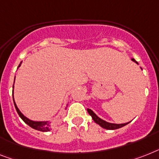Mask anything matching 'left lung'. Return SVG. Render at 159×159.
Returning a JSON list of instances; mask_svg holds the SVG:
<instances>
[{
    "label": "left lung",
    "mask_w": 159,
    "mask_h": 159,
    "mask_svg": "<svg viewBox=\"0 0 159 159\" xmlns=\"http://www.w3.org/2000/svg\"><path fill=\"white\" fill-rule=\"evenodd\" d=\"M132 61L136 62V63L138 65V62H137L134 58H132ZM141 70H142V69H141ZM87 111L89 115H91L93 119V121L95 122L96 124H98V125H100L102 128H105V129H108V130L118 129V128H122V127H124V126L127 125V124H128L130 122H131L130 121L128 122V123H125V124H112V123H109V122L105 121V120H103V119H102L101 118L98 117V115H96L95 113L92 111V110H90V109H87Z\"/></svg>",
    "instance_id": "left-lung-1"
}]
</instances>
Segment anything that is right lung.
<instances>
[{
  "label": "right lung",
  "instance_id": "obj_1",
  "mask_svg": "<svg viewBox=\"0 0 159 159\" xmlns=\"http://www.w3.org/2000/svg\"><path fill=\"white\" fill-rule=\"evenodd\" d=\"M22 64V61L20 62V64L18 65V68ZM14 80H15V77H14ZM13 89H14V85H13ZM13 100H14V106H15V109H16L17 112H18V115L20 116V118L23 119V121L26 123L28 126H30L31 128H32L33 129L38 130V131H40V132H48L50 131L52 127H53V124L51 121H34V120H31V119H29L28 118H27L23 115V113L19 111V109L18 108L16 103L14 102V89H13ZM67 105L66 106V109L67 108Z\"/></svg>",
  "mask_w": 159,
  "mask_h": 159
}]
</instances>
